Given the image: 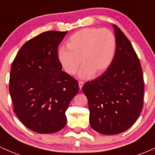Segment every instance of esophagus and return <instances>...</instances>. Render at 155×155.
Listing matches in <instances>:
<instances>
[{"label":"esophagus","instance_id":"1","mask_svg":"<svg viewBox=\"0 0 155 155\" xmlns=\"http://www.w3.org/2000/svg\"><path fill=\"white\" fill-rule=\"evenodd\" d=\"M83 85H84L83 81H79V87L80 89H81V88H82Z\"/></svg>","mask_w":155,"mask_h":155}]
</instances>
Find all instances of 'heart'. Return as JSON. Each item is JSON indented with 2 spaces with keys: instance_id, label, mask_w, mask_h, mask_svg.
I'll list each match as a JSON object with an SVG mask.
<instances>
[{
  "instance_id": "1",
  "label": "heart",
  "mask_w": 155,
  "mask_h": 155,
  "mask_svg": "<svg viewBox=\"0 0 155 155\" xmlns=\"http://www.w3.org/2000/svg\"><path fill=\"white\" fill-rule=\"evenodd\" d=\"M116 49L115 35L107 29L87 27L80 29L69 37L67 46L58 49V56L65 71L74 74L80 63L81 79L93 74L101 75L113 62Z\"/></svg>"
}]
</instances>
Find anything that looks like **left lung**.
Here are the masks:
<instances>
[{
    "mask_svg": "<svg viewBox=\"0 0 155 155\" xmlns=\"http://www.w3.org/2000/svg\"><path fill=\"white\" fill-rule=\"evenodd\" d=\"M116 49L107 70L82 87L88 100L89 123L105 135L126 131L134 124L143 107L144 92L140 61L130 41L113 25Z\"/></svg>",
    "mask_w": 155,
    "mask_h": 155,
    "instance_id": "obj_1",
    "label": "left lung"
}]
</instances>
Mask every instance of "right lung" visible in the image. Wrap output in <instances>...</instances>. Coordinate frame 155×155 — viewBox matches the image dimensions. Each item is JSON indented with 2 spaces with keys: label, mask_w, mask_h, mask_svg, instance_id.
<instances>
[{
  "label": "right lung",
  "mask_w": 155,
  "mask_h": 155,
  "mask_svg": "<svg viewBox=\"0 0 155 155\" xmlns=\"http://www.w3.org/2000/svg\"><path fill=\"white\" fill-rule=\"evenodd\" d=\"M67 31H48L27 41L13 61L9 93L15 114L26 127L52 134L66 126V111L79 92L75 79L62 71L58 48Z\"/></svg>",
  "instance_id": "1"
}]
</instances>
